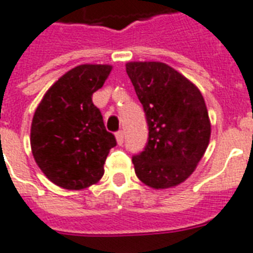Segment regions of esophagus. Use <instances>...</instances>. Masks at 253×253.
<instances>
[{"label":"esophagus","mask_w":253,"mask_h":253,"mask_svg":"<svg viewBox=\"0 0 253 253\" xmlns=\"http://www.w3.org/2000/svg\"><path fill=\"white\" fill-rule=\"evenodd\" d=\"M115 138H117V143H118L119 146H122L123 140H125V134H123L122 130H119L117 134H115Z\"/></svg>","instance_id":"1"}]
</instances>
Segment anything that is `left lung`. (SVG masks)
Segmentation results:
<instances>
[{"instance_id": "1", "label": "left lung", "mask_w": 253, "mask_h": 253, "mask_svg": "<svg viewBox=\"0 0 253 253\" xmlns=\"http://www.w3.org/2000/svg\"><path fill=\"white\" fill-rule=\"evenodd\" d=\"M126 72L148 125L144 150L132 156L136 176L154 189L188 178L210 140V121L198 87L159 61L127 63Z\"/></svg>"}]
</instances>
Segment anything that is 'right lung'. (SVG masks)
Instances as JSON below:
<instances>
[{"mask_svg":"<svg viewBox=\"0 0 253 253\" xmlns=\"http://www.w3.org/2000/svg\"><path fill=\"white\" fill-rule=\"evenodd\" d=\"M111 65L84 64L49 87L35 110L31 150L49 181L69 190L95 184L103 176L109 151L117 146L91 95L110 75Z\"/></svg>","mask_w":253,"mask_h":253,"instance_id":"1","label":"right lung"}]
</instances>
